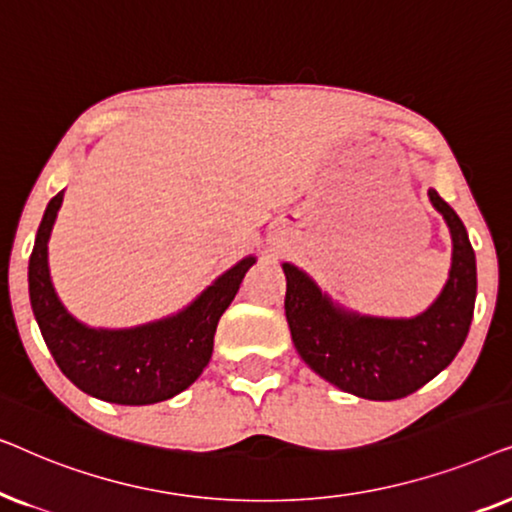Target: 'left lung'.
I'll return each mask as SVG.
<instances>
[{
    "label": "left lung",
    "instance_id": "left-lung-1",
    "mask_svg": "<svg viewBox=\"0 0 512 512\" xmlns=\"http://www.w3.org/2000/svg\"><path fill=\"white\" fill-rule=\"evenodd\" d=\"M429 200L450 228V277L438 298L415 317H373L347 310L305 270L282 263L284 310L300 359L319 377L368 401H396L431 382L464 345L471 328L478 272L475 251L457 212L429 188Z\"/></svg>",
    "mask_w": 512,
    "mask_h": 512
}]
</instances>
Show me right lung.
Masks as SVG:
<instances>
[{"label": "right lung", "mask_w": 512, "mask_h": 512, "mask_svg": "<svg viewBox=\"0 0 512 512\" xmlns=\"http://www.w3.org/2000/svg\"><path fill=\"white\" fill-rule=\"evenodd\" d=\"M65 191L48 202L30 256V303L46 347L67 380L118 405H151L181 394L207 368L221 314L256 256H244L170 317L132 328H93L62 305L48 270V240Z\"/></svg>", "instance_id": "1"}]
</instances>
